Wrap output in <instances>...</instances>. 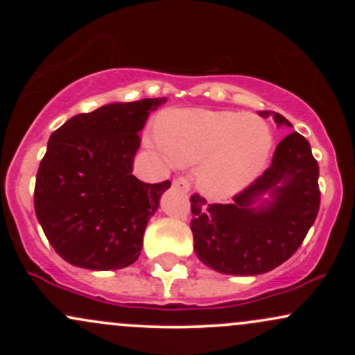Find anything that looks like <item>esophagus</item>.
I'll list each match as a JSON object with an SVG mask.
<instances>
[{
	"label": "esophagus",
	"instance_id": "esophagus-1",
	"mask_svg": "<svg viewBox=\"0 0 355 355\" xmlns=\"http://www.w3.org/2000/svg\"><path fill=\"white\" fill-rule=\"evenodd\" d=\"M172 185L177 187V189L183 190V191H189V190H190V182H189V178H185V177H177V178H173Z\"/></svg>",
	"mask_w": 355,
	"mask_h": 355
}]
</instances>
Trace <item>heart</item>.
<instances>
[{
    "label": "heart",
    "mask_w": 355,
    "mask_h": 355,
    "mask_svg": "<svg viewBox=\"0 0 355 355\" xmlns=\"http://www.w3.org/2000/svg\"><path fill=\"white\" fill-rule=\"evenodd\" d=\"M146 144L168 165H198L197 185L207 197L225 200L252 185L266 170L272 132L262 118L203 108H170L157 118Z\"/></svg>",
    "instance_id": "b5f03b06"
}]
</instances>
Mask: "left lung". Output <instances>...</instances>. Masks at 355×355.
<instances>
[{
    "label": "left lung",
    "instance_id": "1",
    "mask_svg": "<svg viewBox=\"0 0 355 355\" xmlns=\"http://www.w3.org/2000/svg\"><path fill=\"white\" fill-rule=\"evenodd\" d=\"M277 126H292L280 113ZM319 165L297 132L277 145L272 165L232 203H207L193 195L190 229L193 248L207 267L227 275H259L295 254L320 205Z\"/></svg>",
    "mask_w": 355,
    "mask_h": 355
}]
</instances>
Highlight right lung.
<instances>
[{
    "mask_svg": "<svg viewBox=\"0 0 355 355\" xmlns=\"http://www.w3.org/2000/svg\"><path fill=\"white\" fill-rule=\"evenodd\" d=\"M166 98L108 103L80 113L48 140L35 185V211L61 259L89 270L132 266L146 223L170 180L140 182L133 175L146 118Z\"/></svg>",
    "mask_w": 355,
    "mask_h": 355,
    "instance_id": "right-lung-1",
    "label": "right lung"
}]
</instances>
